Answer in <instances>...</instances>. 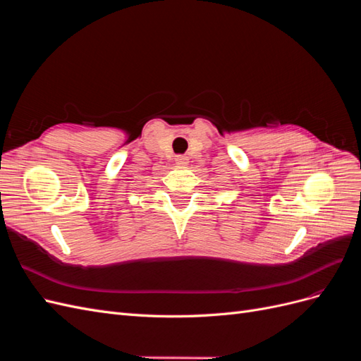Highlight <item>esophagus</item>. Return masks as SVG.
I'll list each match as a JSON object with an SVG mask.
<instances>
[{
    "instance_id": "1",
    "label": "esophagus",
    "mask_w": 361,
    "mask_h": 361,
    "mask_svg": "<svg viewBox=\"0 0 361 361\" xmlns=\"http://www.w3.org/2000/svg\"><path fill=\"white\" fill-rule=\"evenodd\" d=\"M176 162L185 164V162H187V157H185V155H178V157H176Z\"/></svg>"
}]
</instances>
